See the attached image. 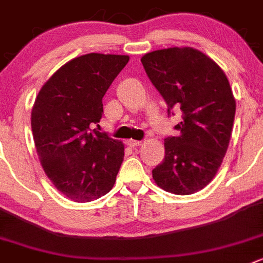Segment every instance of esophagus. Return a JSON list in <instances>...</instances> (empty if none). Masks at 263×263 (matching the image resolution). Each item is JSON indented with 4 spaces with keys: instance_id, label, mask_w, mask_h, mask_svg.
Masks as SVG:
<instances>
[{
    "instance_id": "1",
    "label": "esophagus",
    "mask_w": 263,
    "mask_h": 263,
    "mask_svg": "<svg viewBox=\"0 0 263 263\" xmlns=\"http://www.w3.org/2000/svg\"><path fill=\"white\" fill-rule=\"evenodd\" d=\"M126 143H127V146H130V147H138L142 144V141H134V139H129Z\"/></svg>"
}]
</instances>
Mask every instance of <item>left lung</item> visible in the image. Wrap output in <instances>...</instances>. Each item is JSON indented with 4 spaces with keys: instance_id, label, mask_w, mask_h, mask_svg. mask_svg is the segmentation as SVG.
Instances as JSON below:
<instances>
[{
    "instance_id": "8db88e82",
    "label": "left lung",
    "mask_w": 263,
    "mask_h": 263,
    "mask_svg": "<svg viewBox=\"0 0 263 263\" xmlns=\"http://www.w3.org/2000/svg\"><path fill=\"white\" fill-rule=\"evenodd\" d=\"M152 85L182 121L179 134L165 138V159L152 171L159 187L191 195L214 178L226 155L234 125L235 103L224 72L192 47L156 50L141 59Z\"/></svg>"
}]
</instances>
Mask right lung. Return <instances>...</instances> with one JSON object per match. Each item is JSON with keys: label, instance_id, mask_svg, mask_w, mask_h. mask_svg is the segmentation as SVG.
Segmentation results:
<instances>
[{"label": "right lung", "instance_id": "1", "mask_svg": "<svg viewBox=\"0 0 263 263\" xmlns=\"http://www.w3.org/2000/svg\"><path fill=\"white\" fill-rule=\"evenodd\" d=\"M127 62V55L97 52L72 59L34 101L31 125L42 167L76 202L99 199L116 182L124 144L92 127L103 115L104 94Z\"/></svg>", "mask_w": 263, "mask_h": 263}]
</instances>
